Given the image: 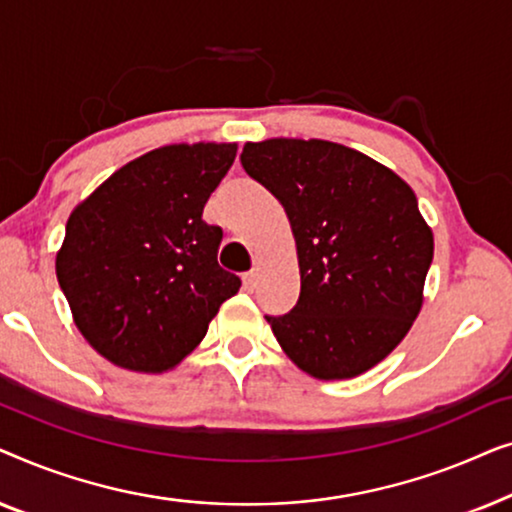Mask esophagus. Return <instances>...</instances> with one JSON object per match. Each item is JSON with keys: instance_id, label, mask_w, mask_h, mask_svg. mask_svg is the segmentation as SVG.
Returning a JSON list of instances; mask_svg holds the SVG:
<instances>
[{"instance_id": "esophagus-1", "label": "esophagus", "mask_w": 512, "mask_h": 512, "mask_svg": "<svg viewBox=\"0 0 512 512\" xmlns=\"http://www.w3.org/2000/svg\"><path fill=\"white\" fill-rule=\"evenodd\" d=\"M256 279H258V272H256V270L244 272V277H242L244 289H247V291H254V289H256Z\"/></svg>"}]
</instances>
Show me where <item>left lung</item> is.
Segmentation results:
<instances>
[{
	"label": "left lung",
	"mask_w": 512,
	"mask_h": 512,
	"mask_svg": "<svg viewBox=\"0 0 512 512\" xmlns=\"http://www.w3.org/2000/svg\"><path fill=\"white\" fill-rule=\"evenodd\" d=\"M240 160L282 202L296 237L298 303L265 317L277 342L317 380L366 373L422 310L433 233L415 193L389 167L326 139L247 142Z\"/></svg>",
	"instance_id": "1"
}]
</instances>
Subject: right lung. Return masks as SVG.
<instances>
[{
    "mask_svg": "<svg viewBox=\"0 0 512 512\" xmlns=\"http://www.w3.org/2000/svg\"><path fill=\"white\" fill-rule=\"evenodd\" d=\"M237 144H170L116 170L69 214L55 275L95 352L137 373H165L205 338L240 277L202 221Z\"/></svg>",
    "mask_w": 512,
    "mask_h": 512,
    "instance_id": "add662e5",
    "label": "right lung"
}]
</instances>
